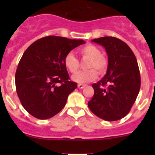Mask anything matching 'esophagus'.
Segmentation results:
<instances>
[{"label":"esophagus","mask_w":155,"mask_h":155,"mask_svg":"<svg viewBox=\"0 0 155 155\" xmlns=\"http://www.w3.org/2000/svg\"><path fill=\"white\" fill-rule=\"evenodd\" d=\"M78 87L79 88H81H81H83V87H85V84H78Z\"/></svg>","instance_id":"1"}]
</instances>
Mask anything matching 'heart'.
Segmentation results:
<instances>
[{
    "instance_id": "1",
    "label": "heart",
    "mask_w": 155,
    "mask_h": 155,
    "mask_svg": "<svg viewBox=\"0 0 155 155\" xmlns=\"http://www.w3.org/2000/svg\"><path fill=\"white\" fill-rule=\"evenodd\" d=\"M80 53L84 57L90 59L87 68L90 70L80 71L72 76V80L77 83L85 84L94 81L97 78L98 74L95 71L97 70L98 74H103L108 68L107 59L102 55V51L99 48L94 45L88 44L82 47ZM64 64L65 68L71 73H76L79 68V61L72 53H68L64 57ZM94 69H96L94 70Z\"/></svg>"
}]
</instances>
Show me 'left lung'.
<instances>
[{
  "mask_svg": "<svg viewBox=\"0 0 155 155\" xmlns=\"http://www.w3.org/2000/svg\"><path fill=\"white\" fill-rule=\"evenodd\" d=\"M91 41L105 48L108 68L102 80L92 84L94 93L87 103L88 107L104 120H121L130 111L140 87L136 57L126 42L115 37H101Z\"/></svg>",
  "mask_w": 155,
  "mask_h": 155,
  "instance_id": "left-lung-1",
  "label": "left lung"
}]
</instances>
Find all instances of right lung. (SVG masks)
Listing matches in <instances>:
<instances>
[{
  "label": "right lung",
  "instance_id": "add662e5",
  "mask_svg": "<svg viewBox=\"0 0 155 155\" xmlns=\"http://www.w3.org/2000/svg\"><path fill=\"white\" fill-rule=\"evenodd\" d=\"M84 43L82 39L50 35L27 48L16 71L15 86L20 102L29 114L47 120L62 110L78 86L69 81L64 57Z\"/></svg>",
  "mask_w": 155,
  "mask_h": 155
}]
</instances>
